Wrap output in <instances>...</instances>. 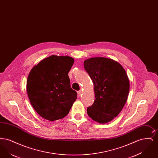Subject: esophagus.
Wrapping results in <instances>:
<instances>
[{
    "instance_id": "esophagus-1",
    "label": "esophagus",
    "mask_w": 158,
    "mask_h": 158,
    "mask_svg": "<svg viewBox=\"0 0 158 158\" xmlns=\"http://www.w3.org/2000/svg\"><path fill=\"white\" fill-rule=\"evenodd\" d=\"M82 90H79V91H77V94H78V95H79V97L82 95Z\"/></svg>"
}]
</instances>
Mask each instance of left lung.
Here are the masks:
<instances>
[{
  "label": "left lung",
  "instance_id": "1",
  "mask_svg": "<svg viewBox=\"0 0 158 158\" xmlns=\"http://www.w3.org/2000/svg\"><path fill=\"white\" fill-rule=\"evenodd\" d=\"M83 65L95 94V101L87 113L100 124L108 123L119 114L127 100L130 82L126 72L119 63L105 57L88 59Z\"/></svg>",
  "mask_w": 158,
  "mask_h": 158
}]
</instances>
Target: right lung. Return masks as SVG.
Wrapping results in <instances>:
<instances>
[{
    "label": "right lung",
    "instance_id": "obj_1",
    "mask_svg": "<svg viewBox=\"0 0 158 158\" xmlns=\"http://www.w3.org/2000/svg\"><path fill=\"white\" fill-rule=\"evenodd\" d=\"M73 63L71 57L53 55L41 60L29 73L27 90L31 104L47 120L66 117L77 99L68 76Z\"/></svg>",
    "mask_w": 158,
    "mask_h": 158
}]
</instances>
